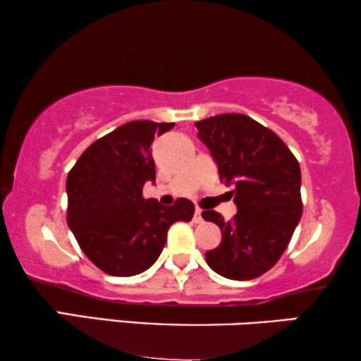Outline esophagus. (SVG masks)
Masks as SVG:
<instances>
[{
	"label": "esophagus",
	"instance_id": "obj_1",
	"mask_svg": "<svg viewBox=\"0 0 361 361\" xmlns=\"http://www.w3.org/2000/svg\"><path fill=\"white\" fill-rule=\"evenodd\" d=\"M194 221H195V224H200V221H204V216H202V209H199V207H197V209H195Z\"/></svg>",
	"mask_w": 361,
	"mask_h": 361
}]
</instances>
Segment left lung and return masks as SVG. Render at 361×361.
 Returning a JSON list of instances; mask_svg holds the SVG:
<instances>
[{
  "mask_svg": "<svg viewBox=\"0 0 361 361\" xmlns=\"http://www.w3.org/2000/svg\"><path fill=\"white\" fill-rule=\"evenodd\" d=\"M195 126L238 207L228 221L215 210L202 212L221 231L207 264L228 279L258 278L278 263L302 215L299 162L274 131L246 115L225 113Z\"/></svg>",
  "mask_w": 361,
  "mask_h": 361,
  "instance_id": "1",
  "label": "left lung"
}]
</instances>
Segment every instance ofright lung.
Segmentation results:
<instances>
[{
  "label": "right lung",
  "instance_id": "add662e5",
  "mask_svg": "<svg viewBox=\"0 0 361 361\" xmlns=\"http://www.w3.org/2000/svg\"><path fill=\"white\" fill-rule=\"evenodd\" d=\"M174 123L130 121L83 151L67 176V224L83 253L110 276H135L159 258L167 230L190 221L194 204L172 207L142 197L156 180L151 145Z\"/></svg>",
  "mask_w": 361,
  "mask_h": 361
}]
</instances>
